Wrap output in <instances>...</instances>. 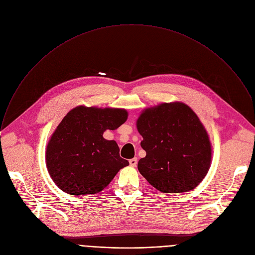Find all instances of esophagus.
I'll return each mask as SVG.
<instances>
[{
    "label": "esophagus",
    "instance_id": "1",
    "mask_svg": "<svg viewBox=\"0 0 255 255\" xmlns=\"http://www.w3.org/2000/svg\"><path fill=\"white\" fill-rule=\"evenodd\" d=\"M129 163H130L131 166H136V164H137V158L134 157V158L130 159V160H129Z\"/></svg>",
    "mask_w": 255,
    "mask_h": 255
}]
</instances>
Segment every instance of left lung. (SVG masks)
Here are the masks:
<instances>
[{
    "label": "left lung",
    "instance_id": "1",
    "mask_svg": "<svg viewBox=\"0 0 255 255\" xmlns=\"http://www.w3.org/2000/svg\"><path fill=\"white\" fill-rule=\"evenodd\" d=\"M146 156L139 172L162 193L178 194L197 188L212 162L209 134L185 103H161L146 108L136 121Z\"/></svg>",
    "mask_w": 255,
    "mask_h": 255
}]
</instances>
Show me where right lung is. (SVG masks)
Here are the masks:
<instances>
[{
  "label": "right lung",
  "mask_w": 255,
  "mask_h": 255,
  "mask_svg": "<svg viewBox=\"0 0 255 255\" xmlns=\"http://www.w3.org/2000/svg\"><path fill=\"white\" fill-rule=\"evenodd\" d=\"M128 112L119 108L78 106L70 110L51 135L45 152L48 173L54 184L72 196L94 195L129 165L120 157L115 140L103 137L126 122Z\"/></svg>",
  "instance_id": "add662e5"
}]
</instances>
